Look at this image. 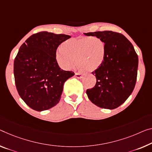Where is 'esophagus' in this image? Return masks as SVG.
I'll return each mask as SVG.
<instances>
[{"mask_svg":"<svg viewBox=\"0 0 152 152\" xmlns=\"http://www.w3.org/2000/svg\"><path fill=\"white\" fill-rule=\"evenodd\" d=\"M75 75L77 78H79V79H81V77H82V75H81V74L80 73H75Z\"/></svg>","mask_w":152,"mask_h":152,"instance_id":"1","label":"esophagus"}]
</instances>
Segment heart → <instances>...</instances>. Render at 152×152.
<instances>
[{"label": "heart", "instance_id": "b5f03b06", "mask_svg": "<svg viewBox=\"0 0 152 152\" xmlns=\"http://www.w3.org/2000/svg\"><path fill=\"white\" fill-rule=\"evenodd\" d=\"M56 53L62 69H73L76 65L86 73L96 71L106 57V44L97 37H79L64 42Z\"/></svg>", "mask_w": 152, "mask_h": 152}]
</instances>
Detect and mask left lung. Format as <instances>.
Returning <instances> with one entry per match:
<instances>
[{
    "label": "left lung",
    "instance_id": "obj_1",
    "mask_svg": "<svg viewBox=\"0 0 152 152\" xmlns=\"http://www.w3.org/2000/svg\"><path fill=\"white\" fill-rule=\"evenodd\" d=\"M95 36L106 44V57L101 66L92 72L96 83L86 90L92 103L100 108L113 109L123 104L136 84L139 59L132 43L119 32L98 31L84 33Z\"/></svg>",
    "mask_w": 152,
    "mask_h": 152
}]
</instances>
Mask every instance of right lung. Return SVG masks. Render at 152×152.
Listing matches in <instances>:
<instances>
[{
    "mask_svg": "<svg viewBox=\"0 0 152 152\" xmlns=\"http://www.w3.org/2000/svg\"><path fill=\"white\" fill-rule=\"evenodd\" d=\"M70 38L39 32L27 39L18 51L13 65L15 86L22 99L34 110H48L58 103L64 82L75 75L60 69L56 58L58 46Z\"/></svg>",
    "mask_w": 152,
    "mask_h": 152,
    "instance_id": "1",
    "label": "right lung"
}]
</instances>
